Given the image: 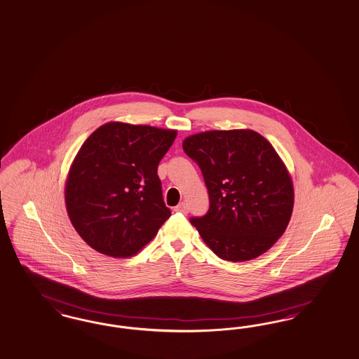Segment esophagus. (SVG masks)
<instances>
[{
    "mask_svg": "<svg viewBox=\"0 0 359 359\" xmlns=\"http://www.w3.org/2000/svg\"><path fill=\"white\" fill-rule=\"evenodd\" d=\"M176 212H180V213H188V204L187 203H180L177 207H175Z\"/></svg>",
    "mask_w": 359,
    "mask_h": 359,
    "instance_id": "1",
    "label": "esophagus"
}]
</instances>
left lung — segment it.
<instances>
[{
  "label": "left lung",
  "instance_id": "8db88e82",
  "mask_svg": "<svg viewBox=\"0 0 359 359\" xmlns=\"http://www.w3.org/2000/svg\"><path fill=\"white\" fill-rule=\"evenodd\" d=\"M210 195V210L192 217L203 241L220 259L253 260L283 236L294 205V188L283 159L253 130L205 131L183 142Z\"/></svg>",
  "mask_w": 359,
  "mask_h": 359
}]
</instances>
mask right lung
<instances>
[{
  "instance_id": "add662e5",
  "label": "right lung",
  "mask_w": 359,
  "mask_h": 359,
  "mask_svg": "<svg viewBox=\"0 0 359 359\" xmlns=\"http://www.w3.org/2000/svg\"><path fill=\"white\" fill-rule=\"evenodd\" d=\"M176 130L110 122L78 151L65 187L66 210L88 247L130 257L149 244L171 216L158 165Z\"/></svg>"
}]
</instances>
